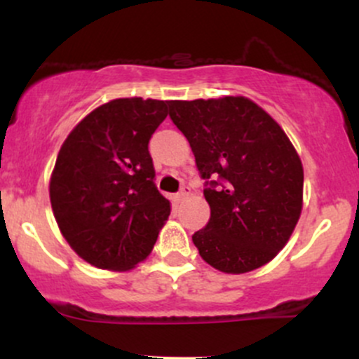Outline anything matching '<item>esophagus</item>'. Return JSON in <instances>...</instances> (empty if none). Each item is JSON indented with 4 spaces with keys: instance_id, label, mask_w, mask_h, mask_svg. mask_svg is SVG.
<instances>
[{
    "instance_id": "1",
    "label": "esophagus",
    "mask_w": 359,
    "mask_h": 359,
    "mask_svg": "<svg viewBox=\"0 0 359 359\" xmlns=\"http://www.w3.org/2000/svg\"><path fill=\"white\" fill-rule=\"evenodd\" d=\"M187 196H189V187H182V191L177 192L175 201H177V203H182V201H185V197H187Z\"/></svg>"
}]
</instances>
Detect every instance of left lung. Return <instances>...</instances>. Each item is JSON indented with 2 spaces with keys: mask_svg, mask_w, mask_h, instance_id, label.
Segmentation results:
<instances>
[{
  "mask_svg": "<svg viewBox=\"0 0 359 359\" xmlns=\"http://www.w3.org/2000/svg\"><path fill=\"white\" fill-rule=\"evenodd\" d=\"M168 114L187 138L211 208L192 234L204 262L246 273L277 257L302 211L304 168L278 123L253 101H170Z\"/></svg>",
  "mask_w": 359,
  "mask_h": 359,
  "instance_id": "8db88e82",
  "label": "left lung"
}]
</instances>
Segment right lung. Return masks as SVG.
<instances>
[{
    "label": "right lung",
    "instance_id": "right-lung-1",
    "mask_svg": "<svg viewBox=\"0 0 359 359\" xmlns=\"http://www.w3.org/2000/svg\"><path fill=\"white\" fill-rule=\"evenodd\" d=\"M167 104L142 97L106 102L74 128L57 155L53 216L71 248L97 269H133L170 214L148 151Z\"/></svg>",
    "mask_w": 359,
    "mask_h": 359
}]
</instances>
